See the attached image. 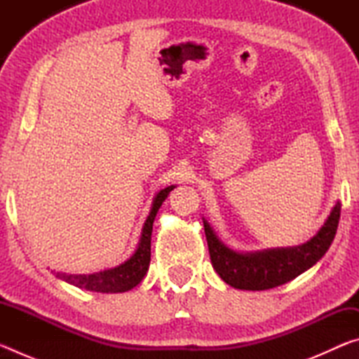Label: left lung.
<instances>
[{
	"mask_svg": "<svg viewBox=\"0 0 359 359\" xmlns=\"http://www.w3.org/2000/svg\"><path fill=\"white\" fill-rule=\"evenodd\" d=\"M339 218L340 204L337 203L317 236L304 245L257 253L229 250L218 241L209 223L204 222L212 266L218 276L234 288L261 291L278 287L293 280L323 257L336 236Z\"/></svg>",
	"mask_w": 359,
	"mask_h": 359,
	"instance_id": "1",
	"label": "left lung"
}]
</instances>
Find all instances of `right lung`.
<instances>
[{"label": "right lung", "instance_id": "1", "mask_svg": "<svg viewBox=\"0 0 359 359\" xmlns=\"http://www.w3.org/2000/svg\"><path fill=\"white\" fill-rule=\"evenodd\" d=\"M172 185L161 190L155 196L154 205L147 217V220L144 223L142 236L139 241L137 250L135 255L125 261L123 264H120L114 269L96 272V274L90 276H72V274H62L57 272V277L62 280L74 285L77 288H83L88 291H98V293H123L135 288L137 283H141L144 276L147 274L149 264H150V241H151V228H154V220L156 217L158 209L161 208V204L168 198V194L172 191Z\"/></svg>", "mask_w": 359, "mask_h": 359}]
</instances>
